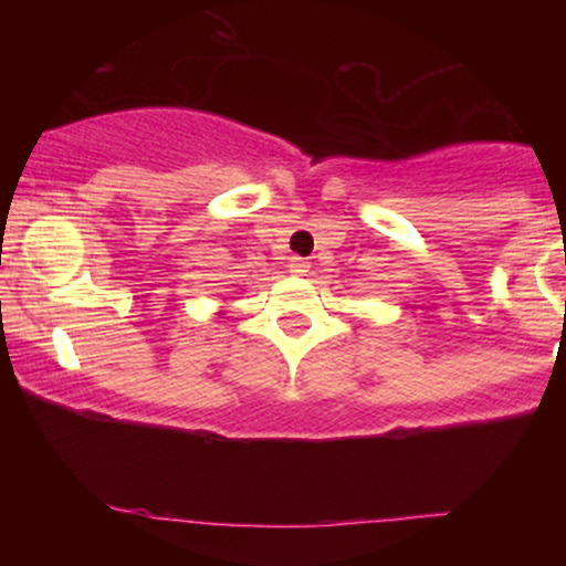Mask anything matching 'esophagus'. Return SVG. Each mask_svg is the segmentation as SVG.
Returning a JSON list of instances; mask_svg holds the SVG:
<instances>
[{
  "label": "esophagus",
  "instance_id": "1",
  "mask_svg": "<svg viewBox=\"0 0 566 566\" xmlns=\"http://www.w3.org/2000/svg\"><path fill=\"white\" fill-rule=\"evenodd\" d=\"M289 268H291L293 275H306V273H308V260H304V258H291V260H289Z\"/></svg>",
  "mask_w": 566,
  "mask_h": 566
}]
</instances>
